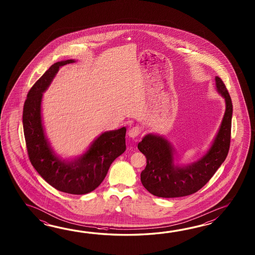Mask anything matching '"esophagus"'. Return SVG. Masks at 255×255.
Instances as JSON below:
<instances>
[{"label": "esophagus", "mask_w": 255, "mask_h": 255, "mask_svg": "<svg viewBox=\"0 0 255 255\" xmlns=\"http://www.w3.org/2000/svg\"><path fill=\"white\" fill-rule=\"evenodd\" d=\"M141 130L138 127H133V128H131L129 130H128V135H129V137L131 138H135L136 137L137 135L140 134Z\"/></svg>", "instance_id": "obj_1"}]
</instances>
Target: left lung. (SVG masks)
<instances>
[{
	"mask_svg": "<svg viewBox=\"0 0 255 255\" xmlns=\"http://www.w3.org/2000/svg\"><path fill=\"white\" fill-rule=\"evenodd\" d=\"M218 92L225 99L226 109L220 129L206 154L187 166L174 164L173 147L166 138L147 134L137 148L146 157V166L141 172L143 186L153 195L177 198L190 195L201 190L224 162L230 149L233 103L222 79L215 77Z\"/></svg>",
	"mask_w": 255,
	"mask_h": 255,
	"instance_id": "left-lung-1",
	"label": "left lung"
}]
</instances>
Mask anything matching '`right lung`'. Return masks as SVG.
<instances>
[{"instance_id": "add662e5", "label": "right lung", "mask_w": 255, "mask_h": 255, "mask_svg": "<svg viewBox=\"0 0 255 255\" xmlns=\"http://www.w3.org/2000/svg\"><path fill=\"white\" fill-rule=\"evenodd\" d=\"M72 63L75 60L55 63L35 82L24 102L22 126L29 159L40 176L56 190L82 195L96 190L107 176L110 165L124 153L127 128L104 132L86 153L74 160H63L54 154L43 129L42 98L60 67Z\"/></svg>"}]
</instances>
